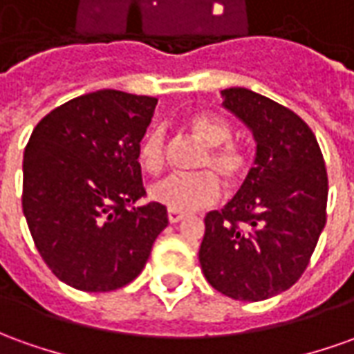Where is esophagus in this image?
Returning a JSON list of instances; mask_svg holds the SVG:
<instances>
[{
    "label": "esophagus",
    "instance_id": "obj_1",
    "mask_svg": "<svg viewBox=\"0 0 354 354\" xmlns=\"http://www.w3.org/2000/svg\"><path fill=\"white\" fill-rule=\"evenodd\" d=\"M183 218H185V214H181V212H175V209H169V212H167L169 223H177V221H181Z\"/></svg>",
    "mask_w": 354,
    "mask_h": 354
}]
</instances>
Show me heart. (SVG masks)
<instances>
[{
    "label": "heart",
    "instance_id": "obj_1",
    "mask_svg": "<svg viewBox=\"0 0 354 354\" xmlns=\"http://www.w3.org/2000/svg\"><path fill=\"white\" fill-rule=\"evenodd\" d=\"M191 133L202 145L206 153L196 163L198 173L192 175H169L150 187V196L175 212H192L218 201L219 181L235 187L248 173V156L241 146L227 142L231 129L219 117L198 113L189 119ZM138 163L150 175H160L167 160L165 133L152 129L138 145Z\"/></svg>",
    "mask_w": 354,
    "mask_h": 354
}]
</instances>
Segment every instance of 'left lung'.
Returning <instances> with one entry per match:
<instances>
[{"label":"left lung","mask_w":354,"mask_h":354,"mask_svg":"<svg viewBox=\"0 0 354 354\" xmlns=\"http://www.w3.org/2000/svg\"><path fill=\"white\" fill-rule=\"evenodd\" d=\"M221 106L250 129L254 167L239 192L204 218L208 283L235 301H266L299 281L326 225L328 173L301 117L248 88L221 90Z\"/></svg>","instance_id":"left-lung-1"}]
</instances>
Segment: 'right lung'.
<instances>
[{
	"mask_svg": "<svg viewBox=\"0 0 354 354\" xmlns=\"http://www.w3.org/2000/svg\"><path fill=\"white\" fill-rule=\"evenodd\" d=\"M158 100L98 90L55 107L34 127L23 158V212L34 245L63 283L106 293L145 270L167 227L146 194L138 145Z\"/></svg>",
	"mask_w": 354,
	"mask_h": 354,
	"instance_id": "add662e5",
	"label": "right lung"
}]
</instances>
